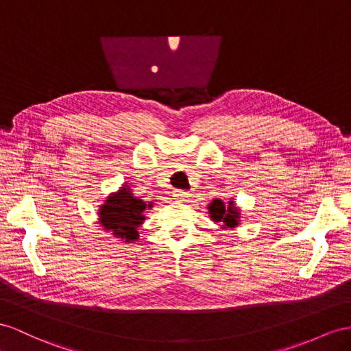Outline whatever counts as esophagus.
I'll list each match as a JSON object with an SVG mask.
<instances>
[{
	"label": "esophagus",
	"mask_w": 351,
	"mask_h": 351,
	"mask_svg": "<svg viewBox=\"0 0 351 351\" xmlns=\"http://www.w3.org/2000/svg\"><path fill=\"white\" fill-rule=\"evenodd\" d=\"M191 194H190V191H186V190H176L175 193H173V197L176 200H185V199H188V197H190Z\"/></svg>",
	"instance_id": "obj_1"
}]
</instances>
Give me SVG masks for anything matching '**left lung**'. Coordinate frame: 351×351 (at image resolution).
Wrapping results in <instances>:
<instances>
[{"label": "left lung", "instance_id": "obj_1", "mask_svg": "<svg viewBox=\"0 0 351 351\" xmlns=\"http://www.w3.org/2000/svg\"><path fill=\"white\" fill-rule=\"evenodd\" d=\"M209 213L215 222H223V227L234 228L239 226L240 212L232 202L226 206L222 200H213L209 204Z\"/></svg>", "mask_w": 351, "mask_h": 351}]
</instances>
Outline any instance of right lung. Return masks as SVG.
I'll return each instance as SVG.
<instances>
[{
    "label": "right lung",
    "instance_id": "right-lung-1",
    "mask_svg": "<svg viewBox=\"0 0 351 351\" xmlns=\"http://www.w3.org/2000/svg\"><path fill=\"white\" fill-rule=\"evenodd\" d=\"M151 209L152 203L147 204L143 200L134 197L130 188L121 186L119 193L108 197L105 204L99 210V222L106 231H111L115 237L124 239L125 241L136 240L138 227L145 219L143 212Z\"/></svg>",
    "mask_w": 351,
    "mask_h": 351
}]
</instances>
